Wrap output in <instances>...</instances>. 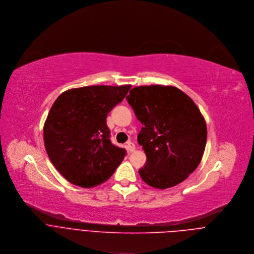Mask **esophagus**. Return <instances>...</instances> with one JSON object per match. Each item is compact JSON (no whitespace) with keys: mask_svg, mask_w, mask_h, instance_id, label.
Masks as SVG:
<instances>
[{"mask_svg":"<svg viewBox=\"0 0 254 254\" xmlns=\"http://www.w3.org/2000/svg\"><path fill=\"white\" fill-rule=\"evenodd\" d=\"M126 148H127L128 151L132 152V151H134V149H135V145H134L131 141H128V142L126 143Z\"/></svg>","mask_w":254,"mask_h":254,"instance_id":"obj_1","label":"esophagus"}]
</instances>
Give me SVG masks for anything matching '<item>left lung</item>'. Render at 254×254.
<instances>
[{"mask_svg": "<svg viewBox=\"0 0 254 254\" xmlns=\"http://www.w3.org/2000/svg\"><path fill=\"white\" fill-rule=\"evenodd\" d=\"M143 127L138 143L146 154L143 181L166 189L184 181L199 165L207 139L206 123L190 97L172 86H140L126 97Z\"/></svg>", "mask_w": 254, "mask_h": 254, "instance_id": "8db88e82", "label": "left lung"}]
</instances>
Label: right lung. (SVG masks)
Instances as JSON below:
<instances>
[{
	"label": "right lung",
	"mask_w": 254,
	"mask_h": 254,
	"mask_svg": "<svg viewBox=\"0 0 254 254\" xmlns=\"http://www.w3.org/2000/svg\"><path fill=\"white\" fill-rule=\"evenodd\" d=\"M130 85L87 86L62 93L44 125V142L55 168L70 183L90 188L106 181L126 150L112 144L108 113L125 98Z\"/></svg>",
	"instance_id": "right-lung-1"
}]
</instances>
